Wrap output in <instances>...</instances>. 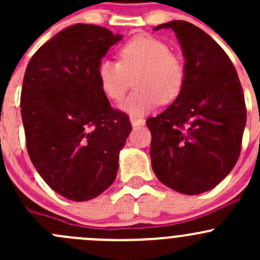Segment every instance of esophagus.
<instances>
[{"label":"esophagus","instance_id":"obj_1","mask_svg":"<svg viewBox=\"0 0 260 260\" xmlns=\"http://www.w3.org/2000/svg\"><path fill=\"white\" fill-rule=\"evenodd\" d=\"M129 120H131V123H132L133 127H137V125H142V124H145V119H143V118L135 117V115H131V117H129Z\"/></svg>","mask_w":260,"mask_h":260}]
</instances>
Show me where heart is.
Segmentation results:
<instances>
[{"label": "heart", "mask_w": 260, "mask_h": 260, "mask_svg": "<svg viewBox=\"0 0 260 260\" xmlns=\"http://www.w3.org/2000/svg\"><path fill=\"white\" fill-rule=\"evenodd\" d=\"M119 61L103 59L96 75L102 90L113 102L122 101L135 77L136 89L120 108L131 114H145L159 102L167 104L180 95L186 79V68L181 57L159 39L138 35L119 50Z\"/></svg>", "instance_id": "1"}]
</instances>
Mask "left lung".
Instances as JSON below:
<instances>
[{"label":"left lung","mask_w":260,"mask_h":260,"mask_svg":"<svg viewBox=\"0 0 260 260\" xmlns=\"http://www.w3.org/2000/svg\"><path fill=\"white\" fill-rule=\"evenodd\" d=\"M176 32L186 79L165 112L146 120L151 131L152 169L177 192L214 188L239 158L246 123L244 93L229 56L205 31L187 21L154 27Z\"/></svg>","instance_id":"8db88e82"}]
</instances>
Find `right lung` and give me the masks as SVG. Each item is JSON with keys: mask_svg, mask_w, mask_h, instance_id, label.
Returning <instances> with one entry per match:
<instances>
[{"mask_svg": "<svg viewBox=\"0 0 260 260\" xmlns=\"http://www.w3.org/2000/svg\"><path fill=\"white\" fill-rule=\"evenodd\" d=\"M122 36L75 23L34 54L21 90L26 148L44 181L73 201L96 198L114 182L132 125L113 109L96 69Z\"/></svg>", "mask_w": 260, "mask_h": 260, "instance_id": "add662e5", "label": "right lung"}]
</instances>
